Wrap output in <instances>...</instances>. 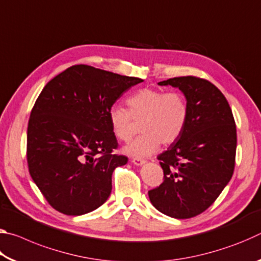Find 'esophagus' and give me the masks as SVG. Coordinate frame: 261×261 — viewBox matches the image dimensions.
<instances>
[{
    "label": "esophagus",
    "instance_id": "esophagus-1",
    "mask_svg": "<svg viewBox=\"0 0 261 261\" xmlns=\"http://www.w3.org/2000/svg\"><path fill=\"white\" fill-rule=\"evenodd\" d=\"M145 160H141V159H139V158H135V159H132V163H134V165H136V166H143V165H145Z\"/></svg>",
    "mask_w": 261,
    "mask_h": 261
}]
</instances>
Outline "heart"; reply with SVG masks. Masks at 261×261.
I'll return each instance as SVG.
<instances>
[{"mask_svg":"<svg viewBox=\"0 0 261 261\" xmlns=\"http://www.w3.org/2000/svg\"><path fill=\"white\" fill-rule=\"evenodd\" d=\"M127 105L129 109L121 105H113L108 117L114 135L125 143L137 134L135 122H141L143 135L123 149L131 156H149L158 151L160 143H175L187 125L189 105L179 92L165 93L153 88H144L131 95Z\"/></svg>","mask_w":261,"mask_h":261,"instance_id":"1","label":"heart"}]
</instances>
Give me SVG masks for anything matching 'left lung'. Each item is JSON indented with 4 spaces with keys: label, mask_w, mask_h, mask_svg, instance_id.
<instances>
[{
    "label": "left lung",
    "mask_w": 261,
    "mask_h": 261,
    "mask_svg": "<svg viewBox=\"0 0 261 261\" xmlns=\"http://www.w3.org/2000/svg\"><path fill=\"white\" fill-rule=\"evenodd\" d=\"M177 87L189 105L179 138L158 156L163 182L148 191L155 208L170 218L189 219L213 204L235 168L237 135L232 112L218 87L187 76L159 83Z\"/></svg>",
    "instance_id": "8db88e82"
}]
</instances>
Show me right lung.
Returning a JSON list of instances; mask_svg holds the SVG:
<instances>
[{"mask_svg": "<svg viewBox=\"0 0 261 261\" xmlns=\"http://www.w3.org/2000/svg\"><path fill=\"white\" fill-rule=\"evenodd\" d=\"M143 79L79 64L48 82L28 126L31 177L46 200L67 215H83L106 202L115 168L127 158L113 151L117 140L108 113Z\"/></svg>", "mask_w": 261, "mask_h": 261, "instance_id": "right-lung-1", "label": "right lung"}]
</instances>
